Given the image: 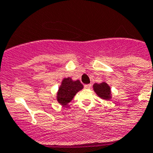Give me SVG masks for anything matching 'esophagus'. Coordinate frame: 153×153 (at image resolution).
Instances as JSON below:
<instances>
[{
	"instance_id": "34e87169",
	"label": "esophagus",
	"mask_w": 153,
	"mask_h": 153,
	"mask_svg": "<svg viewBox=\"0 0 153 153\" xmlns=\"http://www.w3.org/2000/svg\"><path fill=\"white\" fill-rule=\"evenodd\" d=\"M91 87V84H86L84 85V88L85 89H90Z\"/></svg>"
}]
</instances>
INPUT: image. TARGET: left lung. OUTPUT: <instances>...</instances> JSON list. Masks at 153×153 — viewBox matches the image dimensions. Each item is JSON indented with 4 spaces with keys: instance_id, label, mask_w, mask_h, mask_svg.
Returning <instances> with one entry per match:
<instances>
[{
    "instance_id": "1",
    "label": "left lung",
    "mask_w": 153,
    "mask_h": 153,
    "mask_svg": "<svg viewBox=\"0 0 153 153\" xmlns=\"http://www.w3.org/2000/svg\"><path fill=\"white\" fill-rule=\"evenodd\" d=\"M93 90L99 97L102 100H109L111 99V90L109 85L105 82L101 83H95L93 84Z\"/></svg>"
}]
</instances>
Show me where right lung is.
<instances>
[{"label":"right lung","mask_w":153,"mask_h":153,"mask_svg":"<svg viewBox=\"0 0 153 153\" xmlns=\"http://www.w3.org/2000/svg\"><path fill=\"white\" fill-rule=\"evenodd\" d=\"M83 88V84L78 79L74 81L70 77L64 78L57 92L56 99L58 102L66 106L72 100L74 96Z\"/></svg>","instance_id":"obj_1"}]
</instances>
